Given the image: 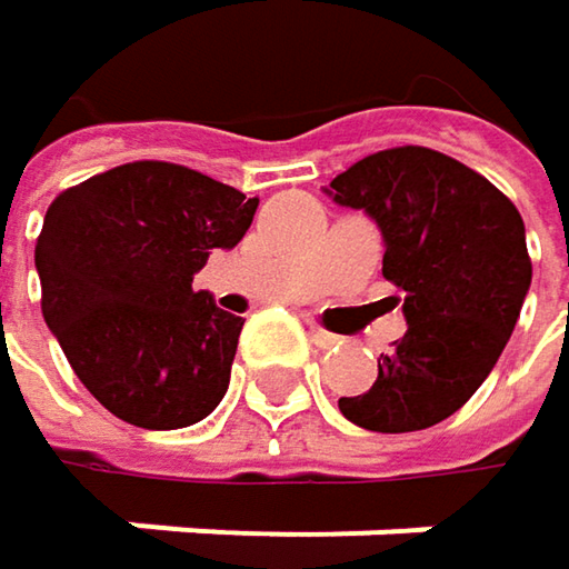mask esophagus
I'll use <instances>...</instances> for the list:
<instances>
[{
  "label": "esophagus",
  "instance_id": "esophagus-1",
  "mask_svg": "<svg viewBox=\"0 0 569 569\" xmlns=\"http://www.w3.org/2000/svg\"><path fill=\"white\" fill-rule=\"evenodd\" d=\"M309 339H312L319 349H332V346H339V336H332V332H326V329H319V326H312V329H309Z\"/></svg>",
  "mask_w": 569,
  "mask_h": 569
}]
</instances>
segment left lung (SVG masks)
Instances as JSON below:
<instances>
[{"label":"left lung","instance_id":"obj_1","mask_svg":"<svg viewBox=\"0 0 569 569\" xmlns=\"http://www.w3.org/2000/svg\"><path fill=\"white\" fill-rule=\"evenodd\" d=\"M329 193L379 223L382 277L408 322L376 386L339 411L386 435L431 428L481 389L511 339L530 289L523 220L488 177L418 144L356 161Z\"/></svg>","mask_w":569,"mask_h":569}]
</instances>
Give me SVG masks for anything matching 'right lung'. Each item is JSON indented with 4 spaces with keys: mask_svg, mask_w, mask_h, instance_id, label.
<instances>
[{
    "mask_svg": "<svg viewBox=\"0 0 569 569\" xmlns=\"http://www.w3.org/2000/svg\"><path fill=\"white\" fill-rule=\"evenodd\" d=\"M257 197L168 161H134L61 190L36 240L42 316L111 415L171 431L230 386L243 319L193 289L210 250L237 247Z\"/></svg>",
    "mask_w": 569,
    "mask_h": 569,
    "instance_id": "obj_1",
    "label": "right lung"
}]
</instances>
